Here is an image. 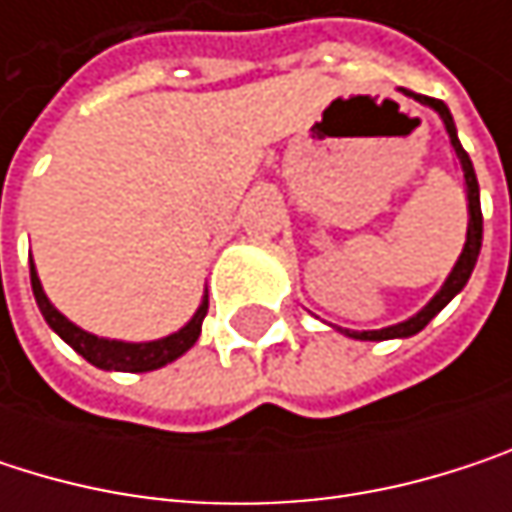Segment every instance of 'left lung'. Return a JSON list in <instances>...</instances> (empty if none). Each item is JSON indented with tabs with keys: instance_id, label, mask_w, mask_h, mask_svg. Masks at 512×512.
I'll return each mask as SVG.
<instances>
[{
	"instance_id": "1",
	"label": "left lung",
	"mask_w": 512,
	"mask_h": 512,
	"mask_svg": "<svg viewBox=\"0 0 512 512\" xmlns=\"http://www.w3.org/2000/svg\"><path fill=\"white\" fill-rule=\"evenodd\" d=\"M424 106H433L439 115H442V121H445V130H448V136H451V145H454V151L460 156L462 162V174H465V189H468V237H465V249H462L460 260H457V266H454V272L448 275V281H445V287L433 296V302L424 308V311H418L412 320H406V323H397V326H388V329H376V332H347L350 338H361V341H388V338H409V335H418L457 293H460L462 287H465V281H468V275H471V269H474V263H477V255H480V240H483V213H480V189H477V174H474V165H471V159L468 154L462 151L460 139H457V127H454V118H451V109L442 103V100H436V97H424V94H415Z\"/></svg>"
}]
</instances>
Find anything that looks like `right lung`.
Instances as JSON below:
<instances>
[{"label": "right lung", "instance_id": "obj_1", "mask_svg": "<svg viewBox=\"0 0 512 512\" xmlns=\"http://www.w3.org/2000/svg\"><path fill=\"white\" fill-rule=\"evenodd\" d=\"M29 269H32V293H35V302L44 314V320L50 323V329L67 341L79 356L85 361H91L94 367H103V370H127V373H145V370H156L174 358H180L201 335V323L207 317V296L201 302V308L195 311V317L174 335L162 338V341H148V344H124V341H106V338H97V335H88L85 329L73 326L64 314H58L52 308V302L47 299L44 287H41V278L35 272V263L29 260Z\"/></svg>", "mask_w": 512, "mask_h": 512}]
</instances>
